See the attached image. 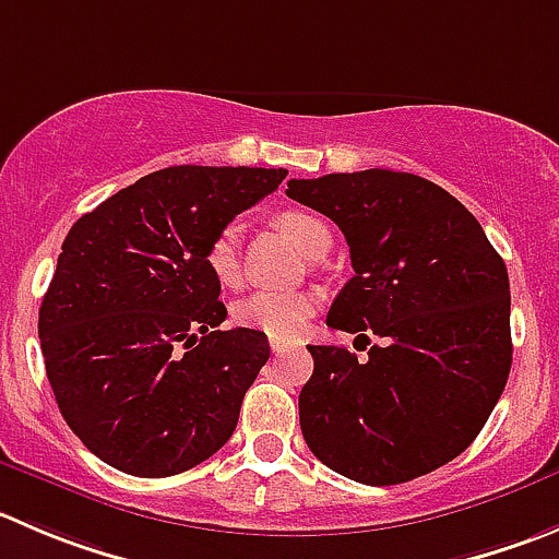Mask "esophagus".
<instances>
[{
  "instance_id": "34e87169",
  "label": "esophagus",
  "mask_w": 559,
  "mask_h": 559,
  "mask_svg": "<svg viewBox=\"0 0 559 559\" xmlns=\"http://www.w3.org/2000/svg\"><path fill=\"white\" fill-rule=\"evenodd\" d=\"M271 350H274V354L280 356V354H285V350H290V345L283 343V340H271Z\"/></svg>"
}]
</instances>
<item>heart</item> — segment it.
I'll list each match as a JSON object with an SVG mask.
<instances>
[{
	"label": "heart",
	"instance_id": "heart-1",
	"mask_svg": "<svg viewBox=\"0 0 559 559\" xmlns=\"http://www.w3.org/2000/svg\"><path fill=\"white\" fill-rule=\"evenodd\" d=\"M276 227L305 254H316L329 243L326 222L307 211H283ZM238 243L241 230L236 222L219 227L205 249V263L219 283L230 285L238 280ZM318 310V296L312 290H252L233 305V321L243 329L269 334L271 340H294Z\"/></svg>",
	"mask_w": 559,
	"mask_h": 559
}]
</instances>
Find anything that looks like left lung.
I'll use <instances>...</instances> for the list:
<instances>
[{
	"label": "left lung",
	"mask_w": 559,
	"mask_h": 559,
	"mask_svg": "<svg viewBox=\"0 0 559 559\" xmlns=\"http://www.w3.org/2000/svg\"><path fill=\"white\" fill-rule=\"evenodd\" d=\"M288 197L348 241L354 276L326 323L381 340L362 362L310 345L316 368L299 395L307 448L365 486L439 469L475 442L508 384L504 260L480 222L419 175L334 173L288 180Z\"/></svg>",
	"instance_id": "1"
}]
</instances>
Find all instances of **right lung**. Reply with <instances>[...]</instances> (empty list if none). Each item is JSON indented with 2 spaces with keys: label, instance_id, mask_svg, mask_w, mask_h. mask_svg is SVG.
Segmentation results:
<instances>
[{
  "label": "right lung",
  "instance_id": "1",
  "mask_svg": "<svg viewBox=\"0 0 559 559\" xmlns=\"http://www.w3.org/2000/svg\"><path fill=\"white\" fill-rule=\"evenodd\" d=\"M288 169L167 167L84 214L62 241L37 334L57 406L90 453L169 477L225 448L269 362L254 329H219L216 230Z\"/></svg>",
  "mask_w": 559,
  "mask_h": 559
}]
</instances>
